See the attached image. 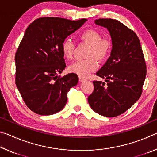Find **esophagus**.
Listing matches in <instances>:
<instances>
[{
	"mask_svg": "<svg viewBox=\"0 0 157 157\" xmlns=\"http://www.w3.org/2000/svg\"><path fill=\"white\" fill-rule=\"evenodd\" d=\"M85 80H86V79H84V78H82V77H79V81L80 82H83Z\"/></svg>",
	"mask_w": 157,
	"mask_h": 157,
	"instance_id": "1",
	"label": "esophagus"
}]
</instances>
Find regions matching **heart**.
<instances>
[{
  "label": "heart",
  "instance_id": "1",
  "mask_svg": "<svg viewBox=\"0 0 157 157\" xmlns=\"http://www.w3.org/2000/svg\"><path fill=\"white\" fill-rule=\"evenodd\" d=\"M79 39L90 45L86 53L88 59L76 61L69 66L68 70L79 76L86 77L98 68V64L95 59L100 62L105 60L110 54L112 46L109 39H102V34L95 29H87L82 32L79 34ZM74 48L75 45L71 39H64L61 45L63 57L66 59H72Z\"/></svg>",
  "mask_w": 157,
  "mask_h": 157
}]
</instances>
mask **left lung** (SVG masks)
<instances>
[{"mask_svg": "<svg viewBox=\"0 0 157 157\" xmlns=\"http://www.w3.org/2000/svg\"><path fill=\"white\" fill-rule=\"evenodd\" d=\"M98 25L109 32L111 55L96 75L105 78L94 81V90L88 98L90 107L105 117L121 115L139 99L146 76V65L140 41L134 31L115 19L99 18Z\"/></svg>", "mask_w": 157, "mask_h": 157, "instance_id": "8db88e82", "label": "left lung"}]
</instances>
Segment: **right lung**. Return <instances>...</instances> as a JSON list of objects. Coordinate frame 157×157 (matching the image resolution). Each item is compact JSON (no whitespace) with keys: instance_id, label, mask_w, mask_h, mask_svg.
<instances>
[{"instance_id":"1","label":"right lung","mask_w":157,"mask_h":157,"mask_svg":"<svg viewBox=\"0 0 157 157\" xmlns=\"http://www.w3.org/2000/svg\"><path fill=\"white\" fill-rule=\"evenodd\" d=\"M86 21L44 17L26 29L15 55L16 85L33 112L52 115L65 107L66 94L78 84V77L57 75L66 68L61 45Z\"/></svg>"}]
</instances>
